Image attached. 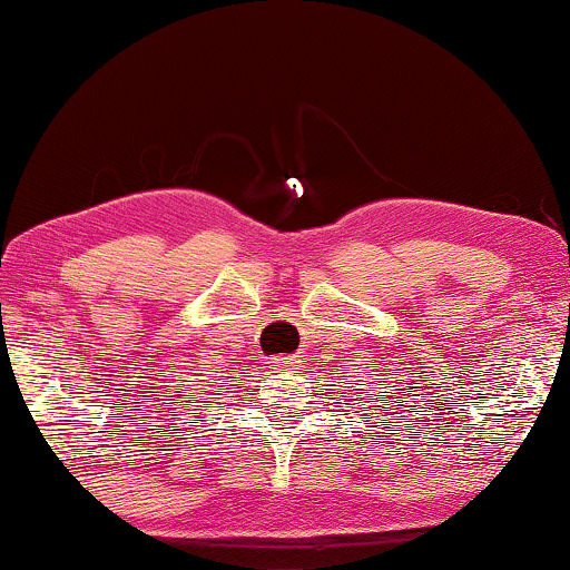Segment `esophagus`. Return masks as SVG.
Wrapping results in <instances>:
<instances>
[{
    "label": "esophagus",
    "mask_w": 570,
    "mask_h": 570,
    "mask_svg": "<svg viewBox=\"0 0 570 570\" xmlns=\"http://www.w3.org/2000/svg\"><path fill=\"white\" fill-rule=\"evenodd\" d=\"M269 363L275 365V368H293L295 363H301V357L298 355H277V357H272Z\"/></svg>",
    "instance_id": "1"
}]
</instances>
